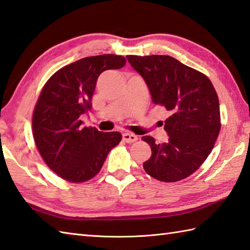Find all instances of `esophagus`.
Segmentation results:
<instances>
[{
    "mask_svg": "<svg viewBox=\"0 0 250 250\" xmlns=\"http://www.w3.org/2000/svg\"><path fill=\"white\" fill-rule=\"evenodd\" d=\"M123 140L127 144H132V142H135L138 140V137L134 134H129V132H125L123 134Z\"/></svg>",
    "mask_w": 250,
    "mask_h": 250,
    "instance_id": "34e87169",
    "label": "esophagus"
}]
</instances>
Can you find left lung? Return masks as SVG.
<instances>
[{
    "instance_id": "left-lung-1",
    "label": "left lung",
    "mask_w": 250,
    "mask_h": 250,
    "mask_svg": "<svg viewBox=\"0 0 250 250\" xmlns=\"http://www.w3.org/2000/svg\"><path fill=\"white\" fill-rule=\"evenodd\" d=\"M126 58L144 78L153 104L170 112L164 126L169 136L167 142L155 144L153 137H142L152 151L144 163L145 170L164 182L185 179L210 154L221 128L215 87L205 74L170 56Z\"/></svg>"
}]
</instances>
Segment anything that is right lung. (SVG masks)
Instances as JSON below:
<instances>
[{
    "label": "right lung",
    "instance_id": "add662e5",
    "mask_svg": "<svg viewBox=\"0 0 250 250\" xmlns=\"http://www.w3.org/2000/svg\"><path fill=\"white\" fill-rule=\"evenodd\" d=\"M125 63L119 55L82 58L58 70L44 85L33 112V138L44 162L62 179H91L122 140L119 131L83 126L80 116L91 109L98 76Z\"/></svg>",
    "mask_w": 250,
    "mask_h": 250
}]
</instances>
